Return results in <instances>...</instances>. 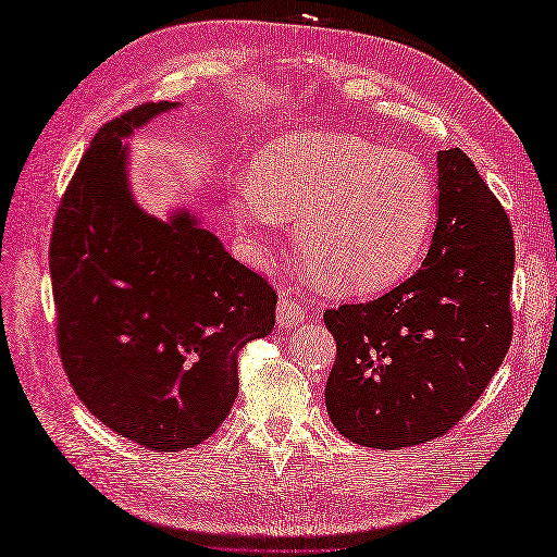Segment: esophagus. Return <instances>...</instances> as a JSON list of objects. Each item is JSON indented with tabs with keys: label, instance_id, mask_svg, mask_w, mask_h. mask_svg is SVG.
<instances>
[{
	"label": "esophagus",
	"instance_id": "esophagus-1",
	"mask_svg": "<svg viewBox=\"0 0 557 557\" xmlns=\"http://www.w3.org/2000/svg\"><path fill=\"white\" fill-rule=\"evenodd\" d=\"M304 309L299 301H294L289 297H282L277 304V323L282 327H297L304 321Z\"/></svg>",
	"mask_w": 557,
	"mask_h": 557
}]
</instances>
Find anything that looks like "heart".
<instances>
[{
  "instance_id": "heart-1",
  "label": "heart",
  "mask_w": 557,
  "mask_h": 557,
  "mask_svg": "<svg viewBox=\"0 0 557 557\" xmlns=\"http://www.w3.org/2000/svg\"><path fill=\"white\" fill-rule=\"evenodd\" d=\"M246 242L268 248L294 222L304 268L339 294L393 287L419 263L437 212L429 168L354 134L272 140L232 200Z\"/></svg>"
}]
</instances>
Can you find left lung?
Listing matches in <instances>:
<instances>
[{"label":"left lung","mask_w":557,"mask_h":557,"mask_svg":"<svg viewBox=\"0 0 557 557\" xmlns=\"http://www.w3.org/2000/svg\"><path fill=\"white\" fill-rule=\"evenodd\" d=\"M512 227L465 150L437 152V222L413 275L369 304L325 311L337 359L335 429L395 449L445 435L481 397L512 342Z\"/></svg>","instance_id":"left-lung-1"}]
</instances>
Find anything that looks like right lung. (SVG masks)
<instances>
[{"instance_id":"obj_1","label":"right lung","mask_w":557,"mask_h":557,"mask_svg":"<svg viewBox=\"0 0 557 557\" xmlns=\"http://www.w3.org/2000/svg\"><path fill=\"white\" fill-rule=\"evenodd\" d=\"M180 108L104 124L59 203L50 277L69 383L108 429L158 453L203 443L239 393L236 357L275 327L277 294L188 210L158 220L126 180V136Z\"/></svg>"}]
</instances>
